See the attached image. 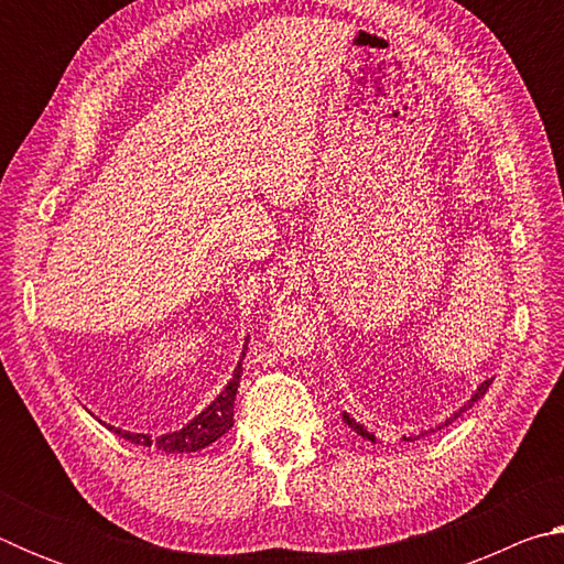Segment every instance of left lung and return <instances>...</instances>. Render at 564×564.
Listing matches in <instances>:
<instances>
[{"label": "left lung", "mask_w": 564, "mask_h": 564, "mask_svg": "<svg viewBox=\"0 0 564 564\" xmlns=\"http://www.w3.org/2000/svg\"><path fill=\"white\" fill-rule=\"evenodd\" d=\"M490 383H492V380H485V383H482L480 388H477V390H475V395H473L470 400H467V403H465V405L460 408V413H465V410H467V408H473V405L477 403V400H480V398H482L485 393H488V388H490ZM460 413H455L453 417H457V415H460ZM453 417H451V420H453ZM343 420H346V423H348V427H352V431H356V433H358L360 437H366V441H370V443H376V435H370V433L366 431V427H362L360 423H356V420H352L350 415H346V413H343ZM451 420H447V423H451ZM447 423H445V425H447ZM431 433H435V431H431ZM423 435H427V433H423Z\"/></svg>", "instance_id": "1"}]
</instances>
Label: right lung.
Instances as JSON below:
<instances>
[{"instance_id": "add662e5", "label": "right lung", "mask_w": 564, "mask_h": 564, "mask_svg": "<svg viewBox=\"0 0 564 564\" xmlns=\"http://www.w3.org/2000/svg\"><path fill=\"white\" fill-rule=\"evenodd\" d=\"M246 356V352H243ZM241 383V362H238L234 378L228 380L224 393L218 395L212 405H208L202 415H196L186 427H181L176 433L151 437L141 433H127L119 431V427H111L113 433L121 435L123 441H131L137 445L156 447L161 453H194L202 451V447L216 443L218 437L228 433L234 427V403H236V390Z\"/></svg>"}]
</instances>
